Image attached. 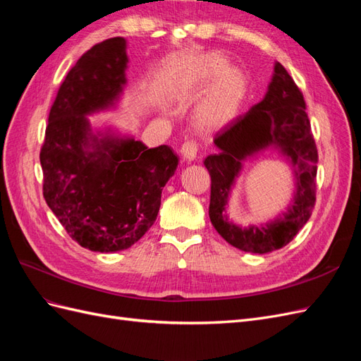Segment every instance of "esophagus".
Returning a JSON list of instances; mask_svg holds the SVG:
<instances>
[{
	"instance_id": "obj_1",
	"label": "esophagus",
	"mask_w": 361,
	"mask_h": 361,
	"mask_svg": "<svg viewBox=\"0 0 361 361\" xmlns=\"http://www.w3.org/2000/svg\"><path fill=\"white\" fill-rule=\"evenodd\" d=\"M197 152H199V145L195 143V141H192V140L185 141V143H183L182 147H180L182 157H183L185 159H188V161L195 159V157H197Z\"/></svg>"
}]
</instances>
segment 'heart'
Listing matches in <instances>:
<instances>
[{
  "label": "heart",
  "mask_w": 361,
  "mask_h": 361,
  "mask_svg": "<svg viewBox=\"0 0 361 361\" xmlns=\"http://www.w3.org/2000/svg\"><path fill=\"white\" fill-rule=\"evenodd\" d=\"M214 82L200 102L197 122L204 129H220L236 117L247 92L245 75L236 68H227V60L218 54L194 57L185 61L180 75V92L197 94Z\"/></svg>",
  "instance_id": "b5f03b06"
}]
</instances>
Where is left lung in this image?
<instances>
[{"label":"left lung","instance_id":"1","mask_svg":"<svg viewBox=\"0 0 361 361\" xmlns=\"http://www.w3.org/2000/svg\"><path fill=\"white\" fill-rule=\"evenodd\" d=\"M214 143L220 152L207 157L204 167L211 174L209 218L215 231L247 253L265 255L288 245L313 212L318 149L304 96L280 63L264 99L218 130ZM267 147L280 148L291 159L298 179L294 202L288 213L265 226H236L225 214L226 197L242 161Z\"/></svg>","mask_w":361,"mask_h":361}]
</instances>
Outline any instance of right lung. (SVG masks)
I'll list each match as a JSON object with an SVG mask.
<instances>
[{
  "instance_id": "add662e5",
  "label": "right lung",
  "mask_w": 361,
  "mask_h": 361,
  "mask_svg": "<svg viewBox=\"0 0 361 361\" xmlns=\"http://www.w3.org/2000/svg\"><path fill=\"white\" fill-rule=\"evenodd\" d=\"M126 40L111 37L84 52L54 101L40 149L43 197L81 247L114 253L155 223L161 192L178 167L162 145L96 137L87 114L114 104L126 82Z\"/></svg>"
}]
</instances>
